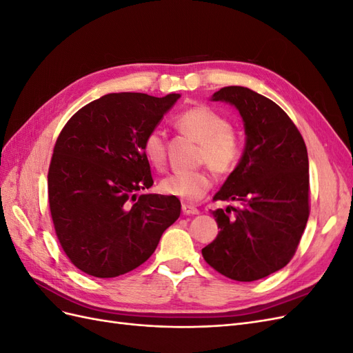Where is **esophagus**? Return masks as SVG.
Returning <instances> with one entry per match:
<instances>
[{
	"label": "esophagus",
	"mask_w": 353,
	"mask_h": 353,
	"mask_svg": "<svg viewBox=\"0 0 353 353\" xmlns=\"http://www.w3.org/2000/svg\"><path fill=\"white\" fill-rule=\"evenodd\" d=\"M183 213L184 215H199V209L196 206H191V205H183Z\"/></svg>",
	"instance_id": "esophagus-1"
}]
</instances>
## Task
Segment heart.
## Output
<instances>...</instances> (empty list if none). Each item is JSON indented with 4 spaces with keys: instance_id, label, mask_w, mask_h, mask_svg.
<instances>
[{
    "instance_id": "1",
    "label": "heart",
    "mask_w": 353,
    "mask_h": 353,
    "mask_svg": "<svg viewBox=\"0 0 353 353\" xmlns=\"http://www.w3.org/2000/svg\"><path fill=\"white\" fill-rule=\"evenodd\" d=\"M178 130L200 143L199 162H206L213 170L227 174L237 165L241 154V143L225 116L208 105H194L175 117ZM143 153L156 169L166 163L165 134L152 130L144 137ZM212 187V175L206 169L174 172L162 179L160 190L168 196L196 201Z\"/></svg>"
}]
</instances>
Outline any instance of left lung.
Masks as SVG:
<instances>
[{
	"instance_id": "obj_1",
	"label": "left lung",
	"mask_w": 353,
	"mask_h": 353,
	"mask_svg": "<svg viewBox=\"0 0 353 353\" xmlns=\"http://www.w3.org/2000/svg\"><path fill=\"white\" fill-rule=\"evenodd\" d=\"M241 116L245 145L236 169L213 200L239 201L212 212L216 239L201 254L219 274L236 281L268 276L290 262L309 218V162L303 138L272 100L244 87L212 95ZM232 211L234 217H230Z\"/></svg>"
}]
</instances>
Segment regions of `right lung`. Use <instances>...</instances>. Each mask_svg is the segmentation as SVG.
<instances>
[{
  "mask_svg": "<svg viewBox=\"0 0 353 353\" xmlns=\"http://www.w3.org/2000/svg\"><path fill=\"white\" fill-rule=\"evenodd\" d=\"M181 97L113 92L83 105L63 128L48 169V201L70 262L97 279L138 268L179 218L174 196L141 194L153 185L144 137Z\"/></svg>",
  "mask_w": 353,
  "mask_h": 353,
  "instance_id": "right-lung-1",
  "label": "right lung"
}]
</instances>
